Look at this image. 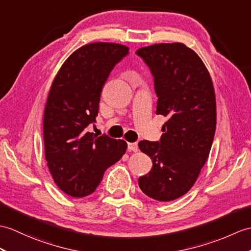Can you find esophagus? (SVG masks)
I'll list each match as a JSON object with an SVG mask.
<instances>
[{
    "label": "esophagus",
    "instance_id": "obj_1",
    "mask_svg": "<svg viewBox=\"0 0 251 251\" xmlns=\"http://www.w3.org/2000/svg\"><path fill=\"white\" fill-rule=\"evenodd\" d=\"M138 143L137 142H130L128 143V151H130V152H138Z\"/></svg>",
    "mask_w": 251,
    "mask_h": 251
}]
</instances>
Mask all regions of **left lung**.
<instances>
[{
  "instance_id": "obj_1",
  "label": "left lung",
  "mask_w": 251,
  "mask_h": 251,
  "mask_svg": "<svg viewBox=\"0 0 251 251\" xmlns=\"http://www.w3.org/2000/svg\"><path fill=\"white\" fill-rule=\"evenodd\" d=\"M154 78L156 114L167 116L159 141L139 142L153 168L139 187L157 201H172L194 186L211 151L216 129V98L205 65L180 43L156 44L136 51Z\"/></svg>"
}]
</instances>
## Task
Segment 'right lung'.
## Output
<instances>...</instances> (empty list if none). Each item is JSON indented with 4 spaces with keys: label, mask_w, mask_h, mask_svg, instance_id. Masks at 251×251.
I'll return each mask as SVG.
<instances>
[{
    "label": "right lung",
    "mask_w": 251,
    "mask_h": 251,
    "mask_svg": "<svg viewBox=\"0 0 251 251\" xmlns=\"http://www.w3.org/2000/svg\"><path fill=\"white\" fill-rule=\"evenodd\" d=\"M129 53L112 43L82 46L64 62L52 82L44 114L45 156L55 184L66 195L94 192L107 168L126 152L124 140L86 131L96 122L100 93L116 64Z\"/></svg>",
    "instance_id": "add662e5"
}]
</instances>
